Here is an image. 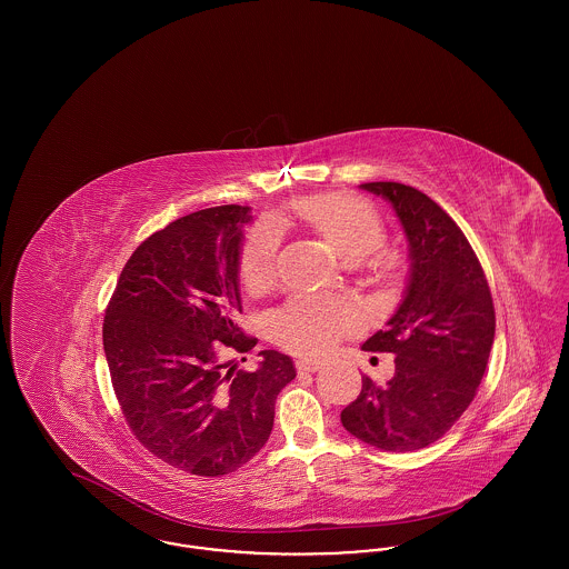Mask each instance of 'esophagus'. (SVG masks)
Instances as JSON below:
<instances>
[{"label": "esophagus", "instance_id": "1", "mask_svg": "<svg viewBox=\"0 0 569 569\" xmlns=\"http://www.w3.org/2000/svg\"><path fill=\"white\" fill-rule=\"evenodd\" d=\"M298 371H318L322 369V358H316V356H307V358H298L297 360Z\"/></svg>", "mask_w": 569, "mask_h": 569}]
</instances>
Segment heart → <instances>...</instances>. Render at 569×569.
<instances>
[{"mask_svg": "<svg viewBox=\"0 0 569 569\" xmlns=\"http://www.w3.org/2000/svg\"><path fill=\"white\" fill-rule=\"evenodd\" d=\"M279 223H298L313 230L346 262L358 264L386 241V228L376 207L365 198L328 191L298 196L277 211ZM381 267V258H371ZM241 279L251 292L269 290L277 279V234L269 226L251 232L241 253ZM358 325L350 305L320 297L290 298L274 316L277 339L302 353H318Z\"/></svg>", "mask_w": 569, "mask_h": 569, "instance_id": "obj_1", "label": "heart"}]
</instances>
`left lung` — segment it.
I'll use <instances>...</instances> for the list:
<instances>
[{
    "label": "left lung",
    "instance_id": "left-lung-1",
    "mask_svg": "<svg viewBox=\"0 0 569 569\" xmlns=\"http://www.w3.org/2000/svg\"><path fill=\"white\" fill-rule=\"evenodd\" d=\"M399 217L411 272L397 313L362 346L395 356V376L362 390L341 411L360 441L386 452L427 448L471 406L495 339V307L482 264L457 221L435 200L395 181L362 183Z\"/></svg>",
    "mask_w": 569,
    "mask_h": 569
}]
</instances>
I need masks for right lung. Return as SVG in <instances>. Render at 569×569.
Segmentation results:
<instances>
[{
  "instance_id": "add662e5",
  "label": "right lung",
  "mask_w": 569,
  "mask_h": 569,
  "mask_svg": "<svg viewBox=\"0 0 569 569\" xmlns=\"http://www.w3.org/2000/svg\"><path fill=\"white\" fill-rule=\"evenodd\" d=\"M249 207L223 204L168 223L136 247L110 297L102 339L110 381L136 439L193 476L219 478L269 441L292 358L262 350L256 371L227 369L256 348L237 325Z\"/></svg>"
}]
</instances>
